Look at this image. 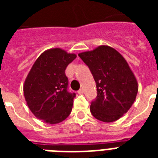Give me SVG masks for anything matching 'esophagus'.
I'll return each instance as SVG.
<instances>
[{
  "mask_svg": "<svg viewBox=\"0 0 158 158\" xmlns=\"http://www.w3.org/2000/svg\"><path fill=\"white\" fill-rule=\"evenodd\" d=\"M78 94H84V90H83V89H79V91H78Z\"/></svg>",
  "mask_w": 158,
  "mask_h": 158,
  "instance_id": "obj_1",
  "label": "esophagus"
}]
</instances>
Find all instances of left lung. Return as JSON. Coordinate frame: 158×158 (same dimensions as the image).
Segmentation results:
<instances>
[{"label":"left lung","mask_w":158,"mask_h":158,"mask_svg":"<svg viewBox=\"0 0 158 158\" xmlns=\"http://www.w3.org/2000/svg\"><path fill=\"white\" fill-rule=\"evenodd\" d=\"M79 56L89 67L97 84L98 96L90 106L92 115L106 123L119 120L132 106L139 90L129 64L122 55L106 45Z\"/></svg>","instance_id":"1"}]
</instances>
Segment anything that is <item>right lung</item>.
I'll return each mask as SVG.
<instances>
[{"instance_id":"1","label":"right lung","mask_w":158,"mask_h":158,"mask_svg":"<svg viewBox=\"0 0 158 158\" xmlns=\"http://www.w3.org/2000/svg\"><path fill=\"white\" fill-rule=\"evenodd\" d=\"M76 56L59 48L46 50L26 77L23 94L27 105L36 117L47 124L61 122L71 112L75 94L67 91L64 70Z\"/></svg>"}]
</instances>
